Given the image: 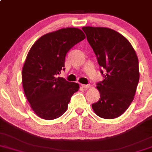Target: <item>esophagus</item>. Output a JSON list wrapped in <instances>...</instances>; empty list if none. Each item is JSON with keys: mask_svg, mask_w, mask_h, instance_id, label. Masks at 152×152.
Returning <instances> with one entry per match:
<instances>
[{"mask_svg": "<svg viewBox=\"0 0 152 152\" xmlns=\"http://www.w3.org/2000/svg\"><path fill=\"white\" fill-rule=\"evenodd\" d=\"M81 86L84 88H90V85H85V84H82Z\"/></svg>", "mask_w": 152, "mask_h": 152, "instance_id": "34e87169", "label": "esophagus"}]
</instances>
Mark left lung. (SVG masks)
Returning a JSON list of instances; mask_svg holds the SVG:
<instances>
[{
    "mask_svg": "<svg viewBox=\"0 0 152 152\" xmlns=\"http://www.w3.org/2000/svg\"><path fill=\"white\" fill-rule=\"evenodd\" d=\"M82 29L98 64L104 69L100 70L104 80L96 85L99 100L92 104V109L101 118L113 119L133 101L140 77L138 58L130 42L117 31L91 26Z\"/></svg>",
    "mask_w": 152,
    "mask_h": 152,
    "instance_id": "left-lung-1",
    "label": "left lung"
}]
</instances>
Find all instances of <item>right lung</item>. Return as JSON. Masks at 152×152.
<instances>
[{
    "label": "right lung",
    "mask_w": 152,
    "mask_h": 152,
    "mask_svg": "<svg viewBox=\"0 0 152 152\" xmlns=\"http://www.w3.org/2000/svg\"><path fill=\"white\" fill-rule=\"evenodd\" d=\"M86 38L77 28H66L40 37L30 49L22 71V83L31 107L40 118L52 120L68 108L79 84L58 77L64 70L65 56Z\"/></svg>",
    "instance_id": "add662e5"
}]
</instances>
